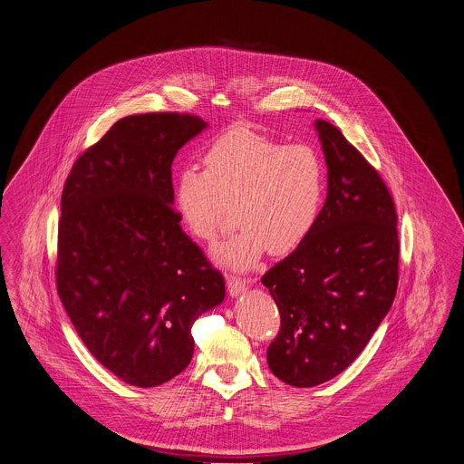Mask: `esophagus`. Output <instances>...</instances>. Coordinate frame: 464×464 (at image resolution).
<instances>
[{
    "label": "esophagus",
    "mask_w": 464,
    "mask_h": 464,
    "mask_svg": "<svg viewBox=\"0 0 464 464\" xmlns=\"http://www.w3.org/2000/svg\"><path fill=\"white\" fill-rule=\"evenodd\" d=\"M226 285H227V292L231 297L240 295L242 292H246V288L249 286V281L237 277V276H226Z\"/></svg>",
    "instance_id": "1"
}]
</instances>
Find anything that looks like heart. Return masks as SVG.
<instances>
[{"label": "heart", "mask_w": 464, "mask_h": 464, "mask_svg": "<svg viewBox=\"0 0 464 464\" xmlns=\"http://www.w3.org/2000/svg\"><path fill=\"white\" fill-rule=\"evenodd\" d=\"M205 170L187 167L174 187L176 211L199 240L213 242L231 217L238 229L213 251L233 270L256 266L263 253L297 249L318 218L325 178L316 151L283 146L247 128L217 139L205 155Z\"/></svg>", "instance_id": "heart-1"}]
</instances>
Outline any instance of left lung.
Returning <instances> with one entry per match:
<instances>
[{"label": "left lung", "instance_id": "left-lung-1", "mask_svg": "<svg viewBox=\"0 0 464 464\" xmlns=\"http://www.w3.org/2000/svg\"><path fill=\"white\" fill-rule=\"evenodd\" d=\"M314 130L325 203L304 242L261 277L281 313L268 368L295 388L322 384L356 360L399 285L397 213L384 181L336 126L316 119Z\"/></svg>", "mask_w": 464, "mask_h": 464}]
</instances>
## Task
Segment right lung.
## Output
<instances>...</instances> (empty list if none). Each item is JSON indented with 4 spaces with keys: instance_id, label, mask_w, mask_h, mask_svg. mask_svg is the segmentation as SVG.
I'll list each match as a JSON object with an SVG mask.
<instances>
[{
    "instance_id": "1",
    "label": "right lung",
    "mask_w": 464,
    "mask_h": 464,
    "mask_svg": "<svg viewBox=\"0 0 464 464\" xmlns=\"http://www.w3.org/2000/svg\"><path fill=\"white\" fill-rule=\"evenodd\" d=\"M207 128L190 113L128 115L76 160L62 192L60 301L91 354L131 386L181 373L194 322L226 295L172 208L174 156Z\"/></svg>"
}]
</instances>
